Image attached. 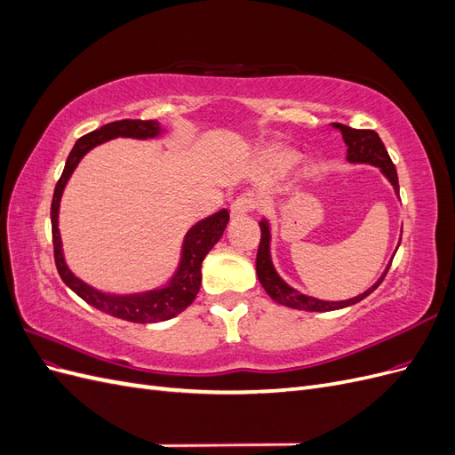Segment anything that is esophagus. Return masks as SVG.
<instances>
[{"label":"esophagus","mask_w":455,"mask_h":455,"mask_svg":"<svg viewBox=\"0 0 455 455\" xmlns=\"http://www.w3.org/2000/svg\"><path fill=\"white\" fill-rule=\"evenodd\" d=\"M256 209H258V199L254 196H251V194H243V196H239L235 201L231 203V216L239 218V216L249 214V212H252Z\"/></svg>","instance_id":"obj_1"}]
</instances>
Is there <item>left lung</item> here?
Returning <instances> with one entry per match:
<instances>
[{
  "instance_id": "obj_1",
  "label": "left lung",
  "mask_w": 455,
  "mask_h": 455,
  "mask_svg": "<svg viewBox=\"0 0 455 455\" xmlns=\"http://www.w3.org/2000/svg\"><path fill=\"white\" fill-rule=\"evenodd\" d=\"M332 127L341 132L343 142L347 144V161L370 163V164H374V167H379L381 172L389 178V182L393 184L395 191L398 194L396 169L387 154V149H385L381 139L378 136V132L370 131V129H351L347 125H341V123H332ZM259 229H261V237H259L258 254H256L258 279H259L261 286H264V291L269 294V298L286 307L304 309V311H334V309H343V307H349L353 304H359L361 299H364L366 296H370L376 291L391 267L389 266L387 269H385L381 279L374 286L368 288V291L361 296L351 298V299H343V301L316 299V298H311V296H306V294L294 291V288L288 286L279 277L277 271L273 269L271 256H269V228L266 222H259Z\"/></svg>"
}]
</instances>
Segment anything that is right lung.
<instances>
[{"label": "right lung", "mask_w": 455, "mask_h": 455, "mask_svg": "<svg viewBox=\"0 0 455 455\" xmlns=\"http://www.w3.org/2000/svg\"><path fill=\"white\" fill-rule=\"evenodd\" d=\"M161 131L159 123L156 119H121L108 123V125L96 129L76 142L70 156L66 159V167L62 176L59 178L57 188H54L52 203H51V228H52V249H54V264H57L60 279L72 288V291L84 298L89 306L100 309L108 315L117 316V319L129 321V323H157L167 321L182 313L191 301L196 299L199 286H201V264L204 256L211 252L212 246L224 235V229L229 222V212L224 209L209 218L201 220L188 231L184 239V251L182 261L178 267L172 281L159 288V291L148 292V294H136V296H109L104 292L94 291L84 281L74 277L72 271L68 269L64 256H62V244H60V233H59V204L64 186L68 178L72 176L77 163L81 161L87 151L94 146H99L106 140L117 139V136H127V139H154Z\"/></svg>", "instance_id": "add662e5"}]
</instances>
